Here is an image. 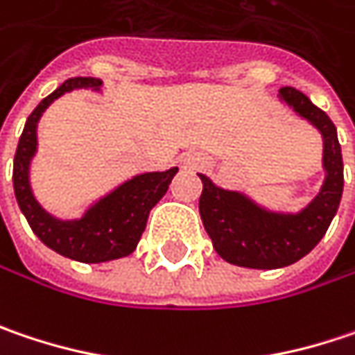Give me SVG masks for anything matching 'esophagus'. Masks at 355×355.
<instances>
[{
    "label": "esophagus",
    "instance_id": "esophagus-1",
    "mask_svg": "<svg viewBox=\"0 0 355 355\" xmlns=\"http://www.w3.org/2000/svg\"><path fill=\"white\" fill-rule=\"evenodd\" d=\"M182 164H184V168H200L202 164H204V159L200 157V155H196V153H186L184 155V159H182Z\"/></svg>",
    "mask_w": 355,
    "mask_h": 355
}]
</instances>
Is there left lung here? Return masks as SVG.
I'll use <instances>...</instances> for the list:
<instances>
[{
    "label": "left lung",
    "mask_w": 355,
    "mask_h": 355,
    "mask_svg": "<svg viewBox=\"0 0 355 355\" xmlns=\"http://www.w3.org/2000/svg\"><path fill=\"white\" fill-rule=\"evenodd\" d=\"M279 99L322 133L326 171L318 196L297 214L272 211L256 204L241 191L216 186L207 175L202 178L200 216L214 250L234 266L252 270H275L292 266L308 256L326 236L344 191V162L338 132L331 119L315 107L295 87H282Z\"/></svg>",
    "instance_id": "8db88e82"
}]
</instances>
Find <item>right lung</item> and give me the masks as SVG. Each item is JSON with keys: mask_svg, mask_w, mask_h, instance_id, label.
I'll return each instance as SVG.
<instances>
[{"mask_svg": "<svg viewBox=\"0 0 355 355\" xmlns=\"http://www.w3.org/2000/svg\"><path fill=\"white\" fill-rule=\"evenodd\" d=\"M99 87L101 81L96 78L63 81L27 117L13 159V191L29 227L49 250L81 263H101L130 256L146 230L151 207L166 196L178 173V168L137 173L99 198L78 220H60L42 207L29 182V166L37 151V123L45 110L63 94L73 89L99 92Z\"/></svg>", "mask_w": 355, "mask_h": 355, "instance_id": "right-lung-1", "label": "right lung"}]
</instances>
